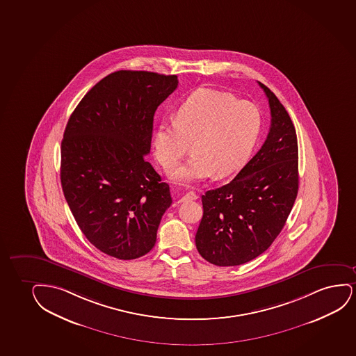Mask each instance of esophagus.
Segmentation results:
<instances>
[{
	"instance_id": "1",
	"label": "esophagus",
	"mask_w": 356,
	"mask_h": 356,
	"mask_svg": "<svg viewBox=\"0 0 356 356\" xmlns=\"http://www.w3.org/2000/svg\"><path fill=\"white\" fill-rule=\"evenodd\" d=\"M197 198V195L193 193V191H190V193H186V194L183 195L181 197L179 198V202H185V201H194Z\"/></svg>"
}]
</instances>
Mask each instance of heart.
Instances as JSON below:
<instances>
[{
	"label": "heart",
	"mask_w": 356,
	"mask_h": 356,
	"mask_svg": "<svg viewBox=\"0 0 356 356\" xmlns=\"http://www.w3.org/2000/svg\"><path fill=\"white\" fill-rule=\"evenodd\" d=\"M260 114L249 102L232 95L198 90L154 132V154L166 171L176 166L188 148L184 165L170 172L178 184H191L209 176H229L245 161L260 132Z\"/></svg>",
	"instance_id": "1"
}]
</instances>
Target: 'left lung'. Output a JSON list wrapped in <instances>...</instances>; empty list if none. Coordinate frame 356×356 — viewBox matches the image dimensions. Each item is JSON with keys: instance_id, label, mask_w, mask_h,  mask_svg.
Instances as JSON below:
<instances>
[{"instance_id": "obj_1", "label": "left lung", "mask_w": 356, "mask_h": 356, "mask_svg": "<svg viewBox=\"0 0 356 356\" xmlns=\"http://www.w3.org/2000/svg\"><path fill=\"white\" fill-rule=\"evenodd\" d=\"M259 86L272 117L265 143L229 184L202 195L195 242L213 265H242L261 255L283 229L296 200V131L277 96L260 81Z\"/></svg>"}]
</instances>
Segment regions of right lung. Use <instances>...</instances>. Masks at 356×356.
I'll list each match as a JSON object with an SVG mask.
<instances>
[{
	"mask_svg": "<svg viewBox=\"0 0 356 356\" xmlns=\"http://www.w3.org/2000/svg\"><path fill=\"white\" fill-rule=\"evenodd\" d=\"M177 76L111 73L88 91L61 142L63 195L88 241L109 257L132 260L150 252L170 186L145 160L154 114L176 90Z\"/></svg>",
	"mask_w": 356,
	"mask_h": 356,
	"instance_id": "1",
	"label": "right lung"
}]
</instances>
